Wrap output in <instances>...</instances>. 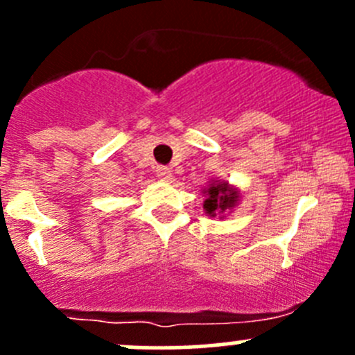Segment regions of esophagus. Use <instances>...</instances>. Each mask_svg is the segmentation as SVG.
I'll use <instances>...</instances> for the list:
<instances>
[{"label":"esophagus","mask_w":355,"mask_h":355,"mask_svg":"<svg viewBox=\"0 0 355 355\" xmlns=\"http://www.w3.org/2000/svg\"><path fill=\"white\" fill-rule=\"evenodd\" d=\"M156 175H157V178L163 182H170L171 178H173V171H171V168H168V166H157Z\"/></svg>","instance_id":"34e87169"}]
</instances>
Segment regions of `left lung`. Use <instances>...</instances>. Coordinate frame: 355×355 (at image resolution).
<instances>
[{"mask_svg": "<svg viewBox=\"0 0 355 355\" xmlns=\"http://www.w3.org/2000/svg\"><path fill=\"white\" fill-rule=\"evenodd\" d=\"M202 194L206 196L202 207L207 216L211 218H225V214L232 213V209L237 206L239 199H241V192L225 180L209 182V185L204 189Z\"/></svg>", "mask_w": 355, "mask_h": 355, "instance_id": "left-lung-1", "label": "left lung"}]
</instances>
